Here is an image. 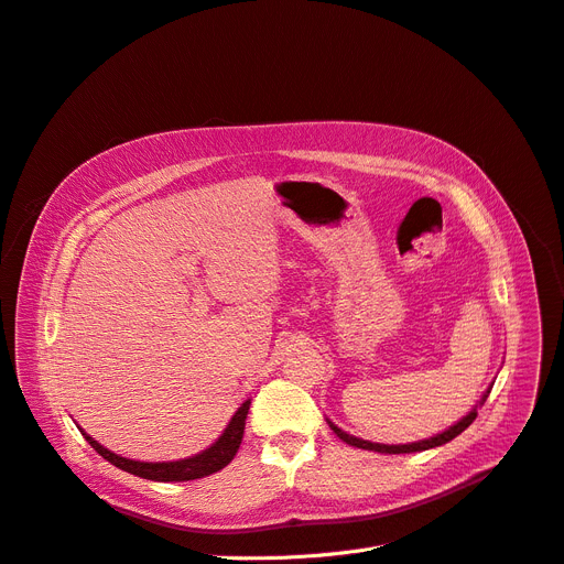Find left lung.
I'll return each instance as SVG.
<instances>
[{"label": "left lung", "instance_id": "1", "mask_svg": "<svg viewBox=\"0 0 564 564\" xmlns=\"http://www.w3.org/2000/svg\"><path fill=\"white\" fill-rule=\"evenodd\" d=\"M488 394H491V389L486 391L484 399H481V403L486 401V397H488ZM475 420H477V408H475V410H470V414H465V417H463L458 424L449 426L445 433H437L435 437L420 440V443H412V445H378V443H369V440H361V437L348 435L346 431H340V429H338L336 424H332V422H329V429H332V431L343 440V443H348V445L359 447V449H371V452H380V454H410V452H424V449L440 447V445L449 443V440H454L456 435H460V433H463L465 429H468Z\"/></svg>", "mask_w": 564, "mask_h": 564}]
</instances>
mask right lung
<instances>
[{
	"instance_id": "1",
	"label": "right lung",
	"mask_w": 564,
	"mask_h": 564,
	"mask_svg": "<svg viewBox=\"0 0 564 564\" xmlns=\"http://www.w3.org/2000/svg\"><path fill=\"white\" fill-rule=\"evenodd\" d=\"M249 405H251V401L241 403V408L232 414V420H230L228 429L224 431V435L218 437L209 449H205L203 454H195L191 458H184V460H170V463L131 460V458H124V456H117V454L108 452L106 447H101L87 433H83V435L96 452H99L112 465H117L119 470L131 473V475L142 477V479H152V481H191V479H200V477H207V475L224 470L226 465L235 458V454L241 445V437H243V424H247Z\"/></svg>"
}]
</instances>
